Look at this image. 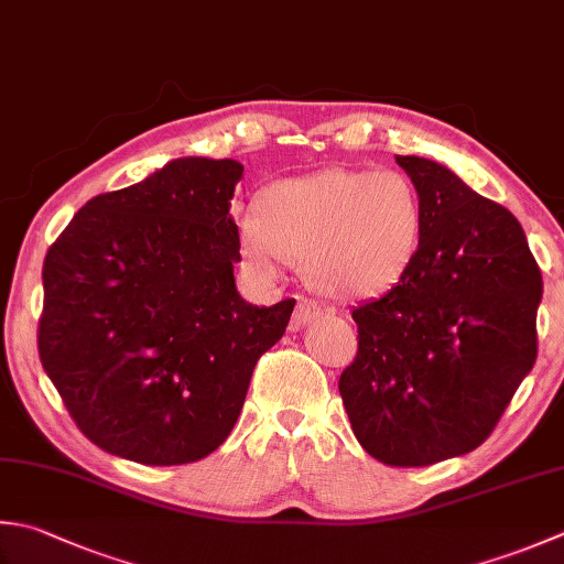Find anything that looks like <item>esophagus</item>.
Returning <instances> with one entry per match:
<instances>
[{
    "label": "esophagus",
    "instance_id": "1",
    "mask_svg": "<svg viewBox=\"0 0 564 564\" xmlns=\"http://www.w3.org/2000/svg\"><path fill=\"white\" fill-rule=\"evenodd\" d=\"M319 315H323V305L315 301H307V297H297L295 311L291 315V329H301L303 325L313 323V319Z\"/></svg>",
    "mask_w": 564,
    "mask_h": 564
}]
</instances>
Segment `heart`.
<instances>
[{
  "mask_svg": "<svg viewBox=\"0 0 564 564\" xmlns=\"http://www.w3.org/2000/svg\"><path fill=\"white\" fill-rule=\"evenodd\" d=\"M241 267L269 281L281 261H303L317 291L371 297L393 289L421 247L423 203L399 171L325 169L269 185L237 209Z\"/></svg>",
  "mask_w": 564,
  "mask_h": 564,
  "instance_id": "1",
  "label": "heart"
}]
</instances>
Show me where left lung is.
Instances as JSON below:
<instances>
[{"mask_svg":"<svg viewBox=\"0 0 564 564\" xmlns=\"http://www.w3.org/2000/svg\"><path fill=\"white\" fill-rule=\"evenodd\" d=\"M423 203L411 269L351 311L357 357L339 377L359 445L427 467L487 440L538 357L543 275L518 219L435 161L395 156Z\"/></svg>","mask_w":564,"mask_h":564,"instance_id":"8db88e82","label":"left lung"}]
</instances>
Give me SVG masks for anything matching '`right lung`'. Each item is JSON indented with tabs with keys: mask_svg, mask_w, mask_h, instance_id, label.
Wrapping results in <instances>:
<instances>
[{
	"mask_svg": "<svg viewBox=\"0 0 564 564\" xmlns=\"http://www.w3.org/2000/svg\"><path fill=\"white\" fill-rule=\"evenodd\" d=\"M245 165L178 159L85 203L43 261L39 357L80 433L139 465L225 443L295 301L245 303L229 215Z\"/></svg>",
	"mask_w": 564,
	"mask_h": 564,
	"instance_id": "obj_1",
	"label": "right lung"
}]
</instances>
